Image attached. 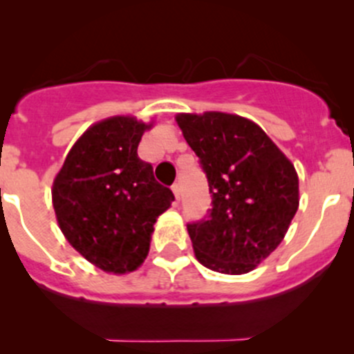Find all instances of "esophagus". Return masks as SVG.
Listing matches in <instances>:
<instances>
[{
	"label": "esophagus",
	"instance_id": "obj_1",
	"mask_svg": "<svg viewBox=\"0 0 354 354\" xmlns=\"http://www.w3.org/2000/svg\"><path fill=\"white\" fill-rule=\"evenodd\" d=\"M171 190H173V194H174V197H176V200H180V185L174 183L173 187H171Z\"/></svg>",
	"mask_w": 354,
	"mask_h": 354
}]
</instances>
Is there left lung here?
I'll use <instances>...</instances> for the list:
<instances>
[{
	"label": "left lung",
	"instance_id": "obj_1",
	"mask_svg": "<svg viewBox=\"0 0 354 354\" xmlns=\"http://www.w3.org/2000/svg\"><path fill=\"white\" fill-rule=\"evenodd\" d=\"M174 120L212 194L207 219L187 226L195 257L216 272H250L281 245L298 210L295 164L248 118L205 111Z\"/></svg>",
	"mask_w": 354,
	"mask_h": 354
}]
</instances>
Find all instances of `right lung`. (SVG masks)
<instances>
[{
    "label": "right lung",
    "instance_id": "right-lung-1",
    "mask_svg": "<svg viewBox=\"0 0 354 354\" xmlns=\"http://www.w3.org/2000/svg\"><path fill=\"white\" fill-rule=\"evenodd\" d=\"M154 121L118 114L91 124L71 145L51 188L56 221L85 260L109 274L147 259L157 217L174 195L137 154Z\"/></svg>",
    "mask_w": 354,
    "mask_h": 354
}]
</instances>
